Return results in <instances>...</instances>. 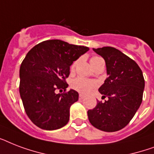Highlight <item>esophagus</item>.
Here are the masks:
<instances>
[{
    "instance_id": "1",
    "label": "esophagus",
    "mask_w": 154,
    "mask_h": 154,
    "mask_svg": "<svg viewBox=\"0 0 154 154\" xmlns=\"http://www.w3.org/2000/svg\"><path fill=\"white\" fill-rule=\"evenodd\" d=\"M84 97H85V96L83 95V94H79V99H83Z\"/></svg>"
}]
</instances>
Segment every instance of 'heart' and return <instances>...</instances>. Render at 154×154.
I'll use <instances>...</instances> for the list:
<instances>
[{"mask_svg":"<svg viewBox=\"0 0 154 154\" xmlns=\"http://www.w3.org/2000/svg\"><path fill=\"white\" fill-rule=\"evenodd\" d=\"M102 60V58L98 57V56H93L91 59H90V63H91V65L93 66V68H94ZM77 61H74L72 63V65H71V70L74 69L76 65H77ZM71 86L72 87V89H74L77 91L83 93V94H86V93H89L93 88L96 86V83L94 81L79 77L72 80V83H71Z\"/></svg>","mask_w":154,"mask_h":154,"instance_id":"obj_1","label":"heart"}]
</instances>
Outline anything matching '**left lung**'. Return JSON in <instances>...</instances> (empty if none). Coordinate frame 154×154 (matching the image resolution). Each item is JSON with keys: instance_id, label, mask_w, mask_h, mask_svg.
<instances>
[{"instance_id": "8db88e82", "label": "left lung", "mask_w": 154, "mask_h": 154, "mask_svg": "<svg viewBox=\"0 0 154 154\" xmlns=\"http://www.w3.org/2000/svg\"><path fill=\"white\" fill-rule=\"evenodd\" d=\"M105 61L108 77L98 91L107 101H97L88 110L93 126L105 132H115L129 124L142 101L145 79L133 59L112 47L94 49Z\"/></svg>"}]
</instances>
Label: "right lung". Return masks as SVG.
Returning <instances> with one entry per match:
<instances>
[{
	"instance_id": "right-lung-1",
	"label": "right lung",
	"mask_w": 154,
	"mask_h": 154,
	"mask_svg": "<svg viewBox=\"0 0 154 154\" xmlns=\"http://www.w3.org/2000/svg\"><path fill=\"white\" fill-rule=\"evenodd\" d=\"M89 48L60 40L42 42L29 51L20 67L19 91L26 114L42 129L54 130L69 120V108L78 100L73 89L66 92L70 65ZM64 89L63 94L55 91Z\"/></svg>"
}]
</instances>
